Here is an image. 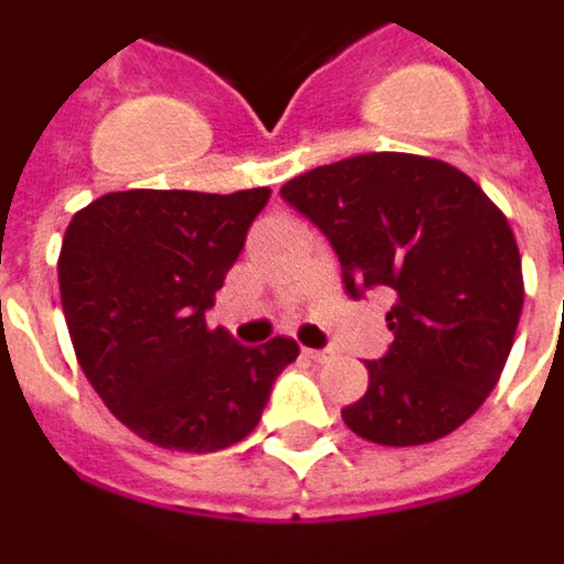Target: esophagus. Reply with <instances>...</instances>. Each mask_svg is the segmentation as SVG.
Here are the masks:
<instances>
[{
  "label": "esophagus",
  "instance_id": "34e87169",
  "mask_svg": "<svg viewBox=\"0 0 564 564\" xmlns=\"http://www.w3.org/2000/svg\"><path fill=\"white\" fill-rule=\"evenodd\" d=\"M305 354H308L311 360H317V364H323V360H329V350H317V348H305Z\"/></svg>",
  "mask_w": 564,
  "mask_h": 564
}]
</instances>
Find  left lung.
<instances>
[{"label": "left lung", "instance_id": "left-lung-1", "mask_svg": "<svg viewBox=\"0 0 564 564\" xmlns=\"http://www.w3.org/2000/svg\"><path fill=\"white\" fill-rule=\"evenodd\" d=\"M329 238L345 286H388L391 350L341 419L378 446H424L486 403L513 348L525 283L513 228L467 173L409 152H369L283 183Z\"/></svg>", "mask_w": 564, "mask_h": 564}]
</instances>
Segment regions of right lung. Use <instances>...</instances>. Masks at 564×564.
I'll return each mask as SVG.
<instances>
[{"instance_id": "obj_1", "label": "right lung", "mask_w": 564, "mask_h": 564, "mask_svg": "<svg viewBox=\"0 0 564 564\" xmlns=\"http://www.w3.org/2000/svg\"><path fill=\"white\" fill-rule=\"evenodd\" d=\"M269 195L265 186L109 192L66 226L57 274L78 366L106 409L152 446L241 443L299 357L293 338L243 348L204 321Z\"/></svg>"}]
</instances>
